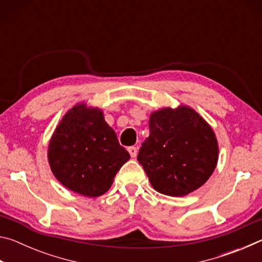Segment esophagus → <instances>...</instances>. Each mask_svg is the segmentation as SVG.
Segmentation results:
<instances>
[{
  "label": "esophagus",
  "instance_id": "34e87169",
  "mask_svg": "<svg viewBox=\"0 0 262 262\" xmlns=\"http://www.w3.org/2000/svg\"><path fill=\"white\" fill-rule=\"evenodd\" d=\"M128 152L130 154L132 158H135L137 156V148L136 147H129V148H128Z\"/></svg>",
  "mask_w": 262,
  "mask_h": 262
}]
</instances>
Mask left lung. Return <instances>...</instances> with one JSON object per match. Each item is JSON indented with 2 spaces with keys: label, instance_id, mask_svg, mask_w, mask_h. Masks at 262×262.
Wrapping results in <instances>:
<instances>
[{
  "label": "left lung",
  "instance_id": "left-lung-1",
  "mask_svg": "<svg viewBox=\"0 0 262 262\" xmlns=\"http://www.w3.org/2000/svg\"><path fill=\"white\" fill-rule=\"evenodd\" d=\"M149 129L137 161L155 190L178 198L207 183L219 162V142L196 111L187 105L154 111Z\"/></svg>",
  "mask_w": 262,
  "mask_h": 262
}]
</instances>
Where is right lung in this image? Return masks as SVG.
<instances>
[{
	"label": "right lung",
	"instance_id": "1",
	"mask_svg": "<svg viewBox=\"0 0 262 262\" xmlns=\"http://www.w3.org/2000/svg\"><path fill=\"white\" fill-rule=\"evenodd\" d=\"M47 159L52 173L66 188L97 198L111 188L130 156L105 121L103 110L83 101L59 121L48 143Z\"/></svg>",
	"mask_w": 262,
	"mask_h": 262
}]
</instances>
